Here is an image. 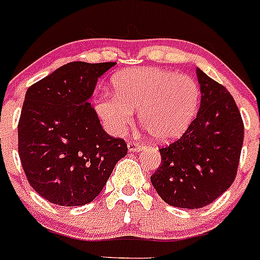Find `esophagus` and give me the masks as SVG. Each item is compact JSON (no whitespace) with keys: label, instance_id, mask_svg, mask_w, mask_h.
Listing matches in <instances>:
<instances>
[{"label":"esophagus","instance_id":"34e87169","mask_svg":"<svg viewBox=\"0 0 260 260\" xmlns=\"http://www.w3.org/2000/svg\"><path fill=\"white\" fill-rule=\"evenodd\" d=\"M143 143H138V142H134V140H130V142L127 143V148L130 152H138L140 151V149L143 148Z\"/></svg>","mask_w":260,"mask_h":260}]
</instances>
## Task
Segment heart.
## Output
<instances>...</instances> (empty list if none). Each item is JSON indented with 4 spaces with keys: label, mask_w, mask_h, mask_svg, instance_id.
I'll return each instance as SVG.
<instances>
[{
    "label": "heart",
    "mask_w": 260,
    "mask_h": 260,
    "mask_svg": "<svg viewBox=\"0 0 260 260\" xmlns=\"http://www.w3.org/2000/svg\"><path fill=\"white\" fill-rule=\"evenodd\" d=\"M116 94L99 95L95 102L99 117L109 133L121 135L134 120L139 121L157 140L179 137L193 120L200 103V87L194 78L159 68H138L117 73Z\"/></svg>",
    "instance_id": "heart-1"
}]
</instances>
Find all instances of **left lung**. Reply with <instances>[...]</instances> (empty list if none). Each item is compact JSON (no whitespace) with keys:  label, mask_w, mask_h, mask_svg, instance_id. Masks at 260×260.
I'll return each instance as SVG.
<instances>
[{"label":"left lung","mask_w":260,"mask_h":260,"mask_svg":"<svg viewBox=\"0 0 260 260\" xmlns=\"http://www.w3.org/2000/svg\"><path fill=\"white\" fill-rule=\"evenodd\" d=\"M199 113L184 134L159 148L161 164L151 177L159 197L171 206L200 209L223 194L237 174L244 122L232 95L197 68Z\"/></svg>","instance_id":"8db88e82"}]
</instances>
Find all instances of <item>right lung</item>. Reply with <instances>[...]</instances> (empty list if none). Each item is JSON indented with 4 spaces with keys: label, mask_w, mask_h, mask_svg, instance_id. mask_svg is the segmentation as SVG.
<instances>
[{
    "label": "right lung",
    "mask_w": 260,
    "mask_h": 260,
    "mask_svg": "<svg viewBox=\"0 0 260 260\" xmlns=\"http://www.w3.org/2000/svg\"><path fill=\"white\" fill-rule=\"evenodd\" d=\"M114 64L72 61L25 92L19 157L29 184L51 204L91 202L127 153L125 140L104 132L89 103L98 78Z\"/></svg>",
    "instance_id": "obj_1"
}]
</instances>
